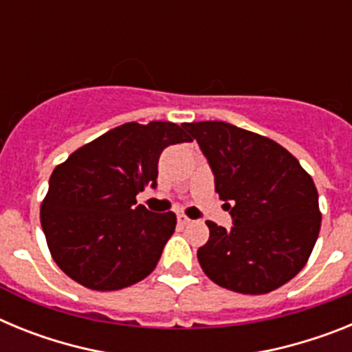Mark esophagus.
<instances>
[{
  "mask_svg": "<svg viewBox=\"0 0 352 352\" xmlns=\"http://www.w3.org/2000/svg\"><path fill=\"white\" fill-rule=\"evenodd\" d=\"M178 223L179 226H188V223H192V220L186 214H178Z\"/></svg>",
  "mask_w": 352,
  "mask_h": 352,
  "instance_id": "esophagus-1",
  "label": "esophagus"
}]
</instances>
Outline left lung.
Here are the masks:
<instances>
[{"mask_svg":"<svg viewBox=\"0 0 352 352\" xmlns=\"http://www.w3.org/2000/svg\"><path fill=\"white\" fill-rule=\"evenodd\" d=\"M231 201L232 229L206 222L197 259L210 280L241 294H264L303 270L321 229L319 195L296 157L272 139L223 121L185 123Z\"/></svg>","mask_w":352,"mask_h":352,"instance_id":"obj_1","label":"left lung"}]
</instances>
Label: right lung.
<instances>
[{
  "instance_id": "obj_1",
  "label": "right lung",
  "mask_w": 352,
  "mask_h": 352,
  "mask_svg": "<svg viewBox=\"0 0 352 352\" xmlns=\"http://www.w3.org/2000/svg\"><path fill=\"white\" fill-rule=\"evenodd\" d=\"M188 141L170 121H130L56 166L40 222L65 275L93 291H118L153 272L176 229V214L135 206V195L157 185L164 148Z\"/></svg>"
}]
</instances>
